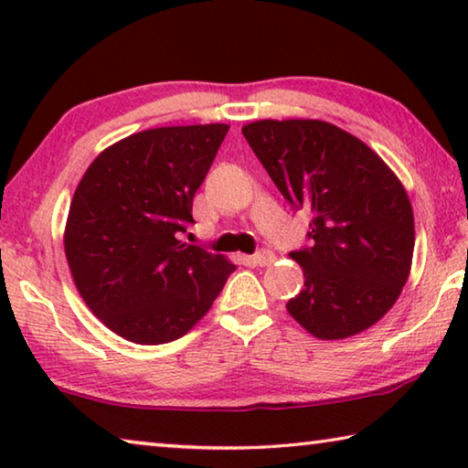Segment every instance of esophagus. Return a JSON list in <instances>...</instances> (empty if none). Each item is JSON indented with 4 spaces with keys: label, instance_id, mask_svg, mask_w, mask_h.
Listing matches in <instances>:
<instances>
[{
    "label": "esophagus",
    "instance_id": "1",
    "mask_svg": "<svg viewBox=\"0 0 468 468\" xmlns=\"http://www.w3.org/2000/svg\"><path fill=\"white\" fill-rule=\"evenodd\" d=\"M276 260V256L274 253L271 251V250H262V251H258L256 256H253V264H258V266H271L272 262Z\"/></svg>",
    "mask_w": 468,
    "mask_h": 468
}]
</instances>
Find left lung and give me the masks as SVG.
I'll return each mask as SVG.
<instances>
[{"mask_svg": "<svg viewBox=\"0 0 468 468\" xmlns=\"http://www.w3.org/2000/svg\"><path fill=\"white\" fill-rule=\"evenodd\" d=\"M284 200L312 212V248L292 251L305 282L287 312L312 336L340 340L379 322L410 274L415 218L384 158L322 120L241 128Z\"/></svg>", "mask_w": 468, "mask_h": 468, "instance_id": "left-lung-1", "label": "left lung"}]
</instances>
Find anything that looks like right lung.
Listing matches in <instances>:
<instances>
[{
    "mask_svg": "<svg viewBox=\"0 0 468 468\" xmlns=\"http://www.w3.org/2000/svg\"><path fill=\"white\" fill-rule=\"evenodd\" d=\"M227 123L167 125L107 146L69 204L63 250L89 310L130 343L187 335L235 264L179 239Z\"/></svg>",
    "mask_w": 468,
    "mask_h": 468,
    "instance_id": "add662e5",
    "label": "right lung"
}]
</instances>
